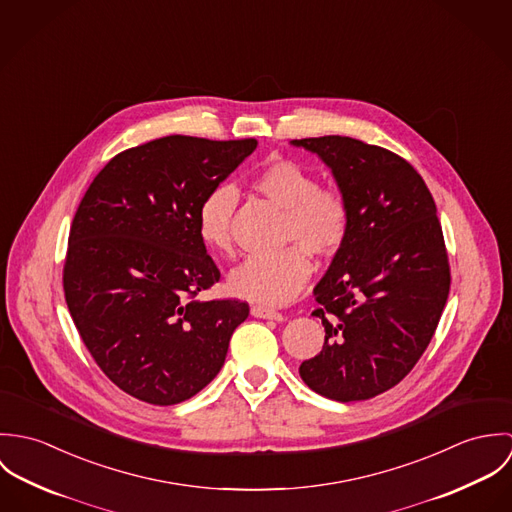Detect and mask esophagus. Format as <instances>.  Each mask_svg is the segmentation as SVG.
I'll use <instances>...</instances> for the list:
<instances>
[{"label": "esophagus", "mask_w": 512, "mask_h": 512, "mask_svg": "<svg viewBox=\"0 0 512 512\" xmlns=\"http://www.w3.org/2000/svg\"><path fill=\"white\" fill-rule=\"evenodd\" d=\"M252 315L254 317H260V319H272V321H284V315L276 309H270V307H264V305H254L252 307Z\"/></svg>", "instance_id": "34e87169"}]
</instances>
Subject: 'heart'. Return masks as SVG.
I'll return each instance as SVG.
<instances>
[{
    "instance_id": "1",
    "label": "heart",
    "mask_w": 512,
    "mask_h": 512,
    "mask_svg": "<svg viewBox=\"0 0 512 512\" xmlns=\"http://www.w3.org/2000/svg\"><path fill=\"white\" fill-rule=\"evenodd\" d=\"M250 185L256 193L286 211L282 236L292 246L274 254H252L228 276L230 292L262 305H282L293 299L311 276L309 252L317 258L335 256L351 230V207L335 187H321L313 171L292 159H272L260 167ZM236 193L213 189L199 205L197 232L203 244L230 254V222Z\"/></svg>"
}]
</instances>
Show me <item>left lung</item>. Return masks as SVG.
<instances>
[{"label": "left lung", "mask_w": 512, "mask_h": 512, "mask_svg": "<svg viewBox=\"0 0 512 512\" xmlns=\"http://www.w3.org/2000/svg\"><path fill=\"white\" fill-rule=\"evenodd\" d=\"M333 171L351 230L315 286L325 327L299 376L317 394L355 402L396 386L428 349L449 293V262L430 189L400 155L347 136L293 140Z\"/></svg>", "instance_id": "1"}]
</instances>
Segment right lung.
Masks as SVG:
<instances>
[{"label":"right lung","mask_w":512,"mask_h":512,"mask_svg":"<svg viewBox=\"0 0 512 512\" xmlns=\"http://www.w3.org/2000/svg\"><path fill=\"white\" fill-rule=\"evenodd\" d=\"M258 142L167 136L112 157L74 215L63 268L74 325L126 394L171 406L224 365L240 299L199 301L220 280L197 232L201 201Z\"/></svg>","instance_id":"1"}]
</instances>
